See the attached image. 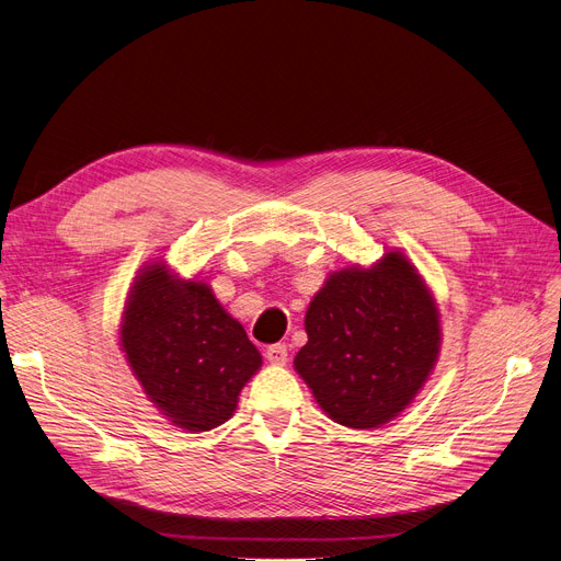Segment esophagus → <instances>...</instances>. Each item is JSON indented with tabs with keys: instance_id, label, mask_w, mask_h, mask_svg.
Listing matches in <instances>:
<instances>
[{
	"instance_id": "1",
	"label": "esophagus",
	"mask_w": 561,
	"mask_h": 561,
	"mask_svg": "<svg viewBox=\"0 0 561 561\" xmlns=\"http://www.w3.org/2000/svg\"><path fill=\"white\" fill-rule=\"evenodd\" d=\"M265 359L271 364H286L288 359V347L284 343H273L265 347Z\"/></svg>"
}]
</instances>
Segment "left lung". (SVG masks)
I'll use <instances>...</instances> for the list:
<instances>
[{
  "label": "left lung",
  "instance_id": "obj_1",
  "mask_svg": "<svg viewBox=\"0 0 561 561\" xmlns=\"http://www.w3.org/2000/svg\"><path fill=\"white\" fill-rule=\"evenodd\" d=\"M296 370L328 416L368 430L414 400L438 355V313L421 275L389 252L370 271L334 273L309 305Z\"/></svg>",
  "mask_w": 561,
  "mask_h": 561
}]
</instances>
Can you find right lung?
<instances>
[{"label": "right lung", "instance_id": "add662e5", "mask_svg": "<svg viewBox=\"0 0 561 561\" xmlns=\"http://www.w3.org/2000/svg\"><path fill=\"white\" fill-rule=\"evenodd\" d=\"M121 336L145 393L191 432L222 425L261 366L259 350L211 288L182 284L161 263L147 265L134 284Z\"/></svg>", "mask_w": 561, "mask_h": 561}]
</instances>
